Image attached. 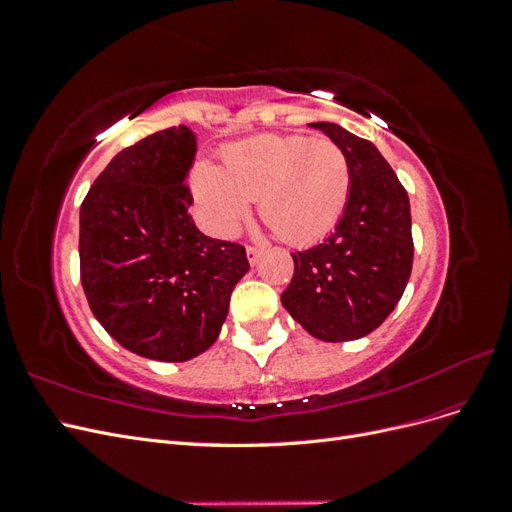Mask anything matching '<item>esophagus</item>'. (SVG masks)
I'll list each match as a JSON object with an SVG mask.
<instances>
[{
	"label": "esophagus",
	"instance_id": "esophagus-1",
	"mask_svg": "<svg viewBox=\"0 0 512 512\" xmlns=\"http://www.w3.org/2000/svg\"><path fill=\"white\" fill-rule=\"evenodd\" d=\"M260 252H262V247H258V245H247V260H250L252 265H256V260H258Z\"/></svg>",
	"mask_w": 512,
	"mask_h": 512
}]
</instances>
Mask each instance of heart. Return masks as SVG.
<instances>
[{"label": "heart", "instance_id": "obj_1", "mask_svg": "<svg viewBox=\"0 0 512 512\" xmlns=\"http://www.w3.org/2000/svg\"><path fill=\"white\" fill-rule=\"evenodd\" d=\"M194 192L209 230L228 235L258 200L260 218L288 243L327 235L350 194V164L327 138L262 134L224 149L222 168L200 162Z\"/></svg>", "mask_w": 512, "mask_h": 512}]
</instances>
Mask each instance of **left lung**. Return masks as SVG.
Instances as JSON below:
<instances>
[{
  "instance_id": "8db88e82",
  "label": "left lung",
  "mask_w": 512,
  "mask_h": 512,
  "mask_svg": "<svg viewBox=\"0 0 512 512\" xmlns=\"http://www.w3.org/2000/svg\"><path fill=\"white\" fill-rule=\"evenodd\" d=\"M309 126L346 153L350 194L331 235L292 254L282 305L309 335L350 342L378 329L406 290L414 258L410 200L374 143L337 123Z\"/></svg>"
}]
</instances>
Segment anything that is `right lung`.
Wrapping results in <instances>:
<instances>
[{
  "mask_svg": "<svg viewBox=\"0 0 512 512\" xmlns=\"http://www.w3.org/2000/svg\"><path fill=\"white\" fill-rule=\"evenodd\" d=\"M190 128L119 151L81 205V284L115 342L145 359L190 361L213 346L230 292L250 271L245 247L211 239L188 213Z\"/></svg>",
  "mask_w": 512,
  "mask_h": 512,
  "instance_id": "1",
  "label": "right lung"
}]
</instances>
